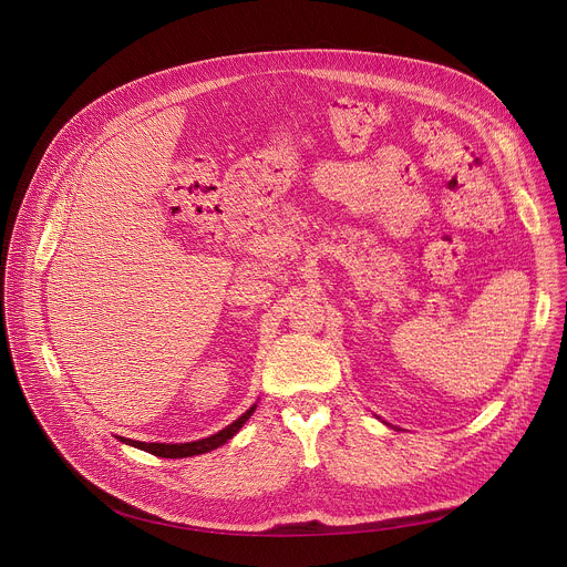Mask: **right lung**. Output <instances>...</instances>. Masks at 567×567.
<instances>
[{
    "instance_id": "right-lung-1",
    "label": "right lung",
    "mask_w": 567,
    "mask_h": 567,
    "mask_svg": "<svg viewBox=\"0 0 567 567\" xmlns=\"http://www.w3.org/2000/svg\"><path fill=\"white\" fill-rule=\"evenodd\" d=\"M256 406H251L245 415L237 417L233 424H228L224 431L210 435V437H204V440H197V442H186V444H147V442H134V440H127V437H121V442L130 444V446H136L141 451H147L152 455H158V457H190V455H202V453H208L221 444H226L241 426H245V422L254 415Z\"/></svg>"
}]
</instances>
